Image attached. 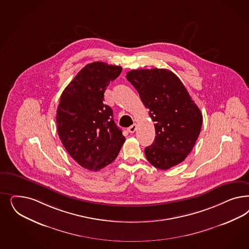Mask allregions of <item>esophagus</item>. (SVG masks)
Returning <instances> with one entry per match:
<instances>
[{"mask_svg": "<svg viewBox=\"0 0 249 249\" xmlns=\"http://www.w3.org/2000/svg\"><path fill=\"white\" fill-rule=\"evenodd\" d=\"M137 124H134L133 125H131L130 127H128V128H127V131H128L130 134H133V133H135V132H136V130H137Z\"/></svg>", "mask_w": 249, "mask_h": 249, "instance_id": "esophagus-1", "label": "esophagus"}]
</instances>
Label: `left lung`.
Instances as JSON below:
<instances>
[{"label": "left lung", "mask_w": 249, "mask_h": 249, "mask_svg": "<svg viewBox=\"0 0 249 249\" xmlns=\"http://www.w3.org/2000/svg\"><path fill=\"white\" fill-rule=\"evenodd\" d=\"M126 79L155 122L156 137L144 155L155 168L169 169L193 150L201 132L202 114L183 83L165 69L135 70Z\"/></svg>", "instance_id": "8db88e82"}]
</instances>
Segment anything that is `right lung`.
Here are the masks:
<instances>
[{"label": "right lung", "mask_w": 249, "mask_h": 249, "mask_svg": "<svg viewBox=\"0 0 249 249\" xmlns=\"http://www.w3.org/2000/svg\"><path fill=\"white\" fill-rule=\"evenodd\" d=\"M122 67L92 62L65 88L56 110L57 133L66 150L81 167L98 171L116 159L125 141L104 104L105 91Z\"/></svg>", "instance_id": "right-lung-1"}]
</instances>
